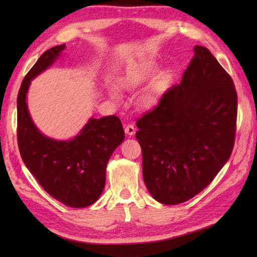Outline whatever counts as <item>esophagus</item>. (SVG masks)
Listing matches in <instances>:
<instances>
[{"instance_id":"obj_1","label":"esophagus","mask_w":257,"mask_h":257,"mask_svg":"<svg viewBox=\"0 0 257 257\" xmlns=\"http://www.w3.org/2000/svg\"><path fill=\"white\" fill-rule=\"evenodd\" d=\"M135 132H136V128L134 127V124L132 123H128L124 125V133L129 135V136H133V135L135 134Z\"/></svg>"}]
</instances>
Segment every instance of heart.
Returning a JSON list of instances; mask_svg holds the SVG:
<instances>
[{"mask_svg":"<svg viewBox=\"0 0 257 257\" xmlns=\"http://www.w3.org/2000/svg\"><path fill=\"white\" fill-rule=\"evenodd\" d=\"M154 64L151 63V64H149V68H152ZM138 82H139V77L135 76V75H130V76L124 77L123 79L121 80V86H122L125 89H132V88H134V87H136L138 85ZM110 95H111V97H113L114 99L118 98V92H116V89H114V88L110 89ZM155 101H156L155 95L149 94V95H146V96H144V98H143V104H144L145 106H150Z\"/></svg>","mask_w":257,"mask_h":257,"instance_id":"obj_1","label":"heart"}]
</instances>
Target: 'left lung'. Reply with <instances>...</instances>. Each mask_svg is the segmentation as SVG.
I'll list each match as a JSON object with an SVG mask.
<instances>
[{"label": "left lung", "mask_w": 257, "mask_h": 257, "mask_svg": "<svg viewBox=\"0 0 257 257\" xmlns=\"http://www.w3.org/2000/svg\"><path fill=\"white\" fill-rule=\"evenodd\" d=\"M194 58L158 105L137 119L143 177L156 201L184 203L211 184L232 153L237 92L206 47Z\"/></svg>", "instance_id": "1"}]
</instances>
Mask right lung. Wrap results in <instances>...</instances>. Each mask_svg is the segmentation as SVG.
Wrapping results in <instances>:
<instances>
[{
	"mask_svg": "<svg viewBox=\"0 0 257 257\" xmlns=\"http://www.w3.org/2000/svg\"><path fill=\"white\" fill-rule=\"evenodd\" d=\"M66 44L45 51L21 82L17 98V137L26 167L44 190L70 207L92 205L105 186L106 164L124 139L121 121L115 115L92 118L70 141L44 136L30 118L26 95L30 81L53 64Z\"/></svg>",
	"mask_w": 257,
	"mask_h": 257,
	"instance_id": "right-lung-1",
	"label": "right lung"
}]
</instances>
